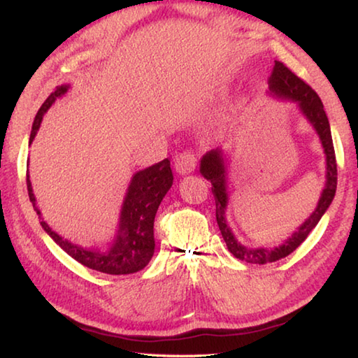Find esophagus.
<instances>
[{"label":"esophagus","mask_w":358,"mask_h":358,"mask_svg":"<svg viewBox=\"0 0 358 358\" xmlns=\"http://www.w3.org/2000/svg\"><path fill=\"white\" fill-rule=\"evenodd\" d=\"M195 166H196V155L193 152H182L179 155H176L174 159V168H176V173L179 174H190L195 171Z\"/></svg>","instance_id":"esophagus-1"}]
</instances>
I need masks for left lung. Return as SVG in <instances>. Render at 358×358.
I'll return each mask as SVG.
<instances>
[{"instance_id": "obj_1", "label": "left lung", "mask_w": 358, "mask_h": 358, "mask_svg": "<svg viewBox=\"0 0 358 358\" xmlns=\"http://www.w3.org/2000/svg\"><path fill=\"white\" fill-rule=\"evenodd\" d=\"M268 96L278 100H289V102L297 103L300 115L315 129L325 154V184L321 192V196H319L316 209L311 212V215L281 245L272 248H250L242 245L236 239V236L231 231L227 220L229 196L228 163L224 150L222 148H217L203 155L201 163H199V173L212 184V193H214L215 198V217L218 228H220V233L223 236V241L227 242L228 250L237 259L250 262V264H267V262H275L281 258H286L287 255H291L308 237L311 231L316 228V224L321 220L325 212H327L331 201H334L336 192L338 174L335 149L334 141H331L329 117L325 115L321 99H319L317 94L303 80H300L296 73H292L280 61H275L272 73L268 77Z\"/></svg>"}]
</instances>
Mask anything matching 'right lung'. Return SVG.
I'll list each match as a JSON object with an SVG mask.
<instances>
[{
    "mask_svg": "<svg viewBox=\"0 0 358 358\" xmlns=\"http://www.w3.org/2000/svg\"><path fill=\"white\" fill-rule=\"evenodd\" d=\"M69 90H71V85L58 86L42 103L31 129L29 144L37 135L43 115L56 102V99H61ZM27 185L29 201L33 203V208L39 215L41 227L69 256L92 271L108 275H129L146 267L154 256V218L162 199L171 189L173 171L169 168V160L165 159L131 176L122 201L121 214H119L116 234L110 243H106L105 248L81 247L78 243L64 239L50 228L36 204L29 174H27Z\"/></svg>",
    "mask_w": 358,
    "mask_h": 358,
    "instance_id": "right-lung-1",
    "label": "right lung"
}]
</instances>
